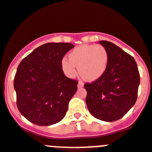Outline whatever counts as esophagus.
<instances>
[{"label": "esophagus", "instance_id": "obj_1", "mask_svg": "<svg viewBox=\"0 0 152 152\" xmlns=\"http://www.w3.org/2000/svg\"><path fill=\"white\" fill-rule=\"evenodd\" d=\"M84 87V83H83L82 81H79V83H78V87L79 88H81V87Z\"/></svg>", "mask_w": 152, "mask_h": 152}]
</instances>
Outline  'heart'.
I'll list each match as a JSON object with an SVG mask.
<instances>
[{
	"label": "heart",
	"instance_id": "heart-1",
	"mask_svg": "<svg viewBox=\"0 0 152 152\" xmlns=\"http://www.w3.org/2000/svg\"><path fill=\"white\" fill-rule=\"evenodd\" d=\"M108 52L102 45L79 46L68 55V60L63 59L62 69L69 78L76 75L78 66L79 73L85 80L93 81L100 79L105 73L108 64Z\"/></svg>",
	"mask_w": 152,
	"mask_h": 152
}]
</instances>
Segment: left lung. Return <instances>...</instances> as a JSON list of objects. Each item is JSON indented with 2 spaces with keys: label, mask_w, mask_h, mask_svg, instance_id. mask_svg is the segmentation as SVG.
<instances>
[{
  "label": "left lung",
  "mask_w": 152,
  "mask_h": 152,
  "mask_svg": "<svg viewBox=\"0 0 152 152\" xmlns=\"http://www.w3.org/2000/svg\"><path fill=\"white\" fill-rule=\"evenodd\" d=\"M108 52V64L100 79L86 83V103L93 116L105 122L121 119L135 105L140 74L135 59L113 43L100 41Z\"/></svg>",
  "instance_id": "obj_1"
}]
</instances>
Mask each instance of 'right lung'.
Instances as JSON below:
<instances>
[{"mask_svg": "<svg viewBox=\"0 0 152 152\" xmlns=\"http://www.w3.org/2000/svg\"><path fill=\"white\" fill-rule=\"evenodd\" d=\"M73 47L70 43H47L34 49L19 65L14 80L17 105L30 122L49 126L65 117L78 81L65 76L61 62Z\"/></svg>", "mask_w": 152, "mask_h": 152, "instance_id": "right-lung-1", "label": "right lung"}]
</instances>
